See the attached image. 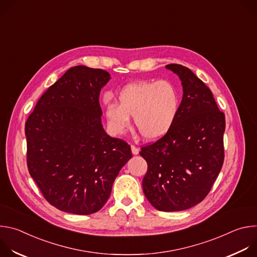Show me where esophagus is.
Returning a JSON list of instances; mask_svg holds the SVG:
<instances>
[{
  "mask_svg": "<svg viewBox=\"0 0 257 257\" xmlns=\"http://www.w3.org/2000/svg\"><path fill=\"white\" fill-rule=\"evenodd\" d=\"M131 152L133 155H138L139 154V149L136 148L135 145H131Z\"/></svg>",
  "mask_w": 257,
  "mask_h": 257,
  "instance_id": "esophagus-1",
  "label": "esophagus"
}]
</instances>
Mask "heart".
<instances>
[{"label":"heart","mask_w":257,"mask_h":257,"mask_svg":"<svg viewBox=\"0 0 257 257\" xmlns=\"http://www.w3.org/2000/svg\"><path fill=\"white\" fill-rule=\"evenodd\" d=\"M118 103L105 107V120L109 133L121 135L133 117L135 127L148 140L165 136L175 123L181 104L179 86L167 79L138 81L123 86L117 94Z\"/></svg>","instance_id":"1"}]
</instances>
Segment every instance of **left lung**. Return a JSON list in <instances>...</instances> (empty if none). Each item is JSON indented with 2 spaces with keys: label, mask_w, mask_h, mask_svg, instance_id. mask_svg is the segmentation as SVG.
Segmentation results:
<instances>
[{
  "label": "left lung",
  "mask_w": 257,
  "mask_h": 257,
  "mask_svg": "<svg viewBox=\"0 0 257 257\" xmlns=\"http://www.w3.org/2000/svg\"><path fill=\"white\" fill-rule=\"evenodd\" d=\"M182 81L183 97L170 131L141 148L148 163L142 188L161 211H180L201 202L224 164L225 114L210 89L185 66L169 64Z\"/></svg>",
  "instance_id": "1"
}]
</instances>
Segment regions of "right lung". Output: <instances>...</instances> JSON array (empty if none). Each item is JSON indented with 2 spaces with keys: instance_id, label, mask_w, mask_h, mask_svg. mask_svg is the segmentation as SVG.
<instances>
[{
  "instance_id": "add662e5",
  "label": "right lung",
  "mask_w": 257,
  "mask_h": 257,
  "mask_svg": "<svg viewBox=\"0 0 257 257\" xmlns=\"http://www.w3.org/2000/svg\"><path fill=\"white\" fill-rule=\"evenodd\" d=\"M104 70L70 68L41 96L25 123L27 167L44 197L74 214L98 211L132 158L130 145L102 127Z\"/></svg>"
}]
</instances>
